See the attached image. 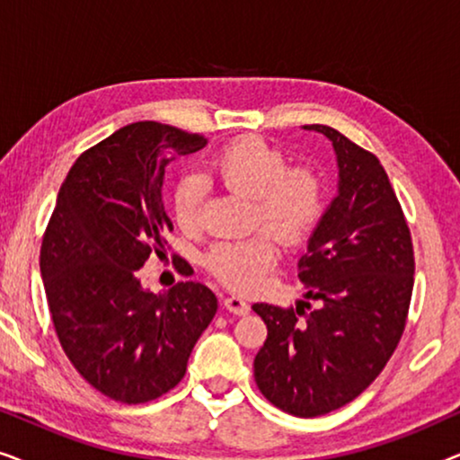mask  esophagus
<instances>
[{
	"label": "esophagus",
	"instance_id": "obj_1",
	"mask_svg": "<svg viewBox=\"0 0 460 460\" xmlns=\"http://www.w3.org/2000/svg\"><path fill=\"white\" fill-rule=\"evenodd\" d=\"M224 307L230 314H236V316H247V314L251 312V305L244 299H241V297H226L224 299Z\"/></svg>",
	"mask_w": 460,
	"mask_h": 460
}]
</instances>
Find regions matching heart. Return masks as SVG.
Segmentation results:
<instances>
[{
	"label": "heart",
	"instance_id": "1",
	"mask_svg": "<svg viewBox=\"0 0 460 460\" xmlns=\"http://www.w3.org/2000/svg\"><path fill=\"white\" fill-rule=\"evenodd\" d=\"M288 166L287 155L261 137H243L219 150L211 172L226 188L253 199V222L263 224L282 243L304 241L324 211V180L307 165ZM207 186L199 175L181 178L173 190L175 222L194 232ZM207 268L234 291H253L279 261L274 236L255 232L247 238L219 241L207 253Z\"/></svg>",
	"mask_w": 460,
	"mask_h": 460
}]
</instances>
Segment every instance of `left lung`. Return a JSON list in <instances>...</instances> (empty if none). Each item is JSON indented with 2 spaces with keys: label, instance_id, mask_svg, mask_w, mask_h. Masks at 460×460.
<instances>
[{
  "label": "left lung",
  "instance_id": "left-lung-1",
  "mask_svg": "<svg viewBox=\"0 0 460 460\" xmlns=\"http://www.w3.org/2000/svg\"><path fill=\"white\" fill-rule=\"evenodd\" d=\"M337 155V197L299 260V280L318 307L255 304L268 326L255 383L295 417H320L349 404L398 348L414 285L411 230L379 159L329 125Z\"/></svg>",
  "mask_w": 460,
  "mask_h": 460
}]
</instances>
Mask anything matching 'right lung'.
Segmentation results:
<instances>
[{"instance_id": "right-lung-1", "label": "right lung", "mask_w": 460, "mask_h": 460, "mask_svg": "<svg viewBox=\"0 0 460 460\" xmlns=\"http://www.w3.org/2000/svg\"><path fill=\"white\" fill-rule=\"evenodd\" d=\"M205 144L172 125H125L75 161L43 234L40 266L62 349L92 387L123 404L178 385L217 312L200 282L155 295L137 279L173 230L161 200L165 167ZM175 263L184 272L186 261Z\"/></svg>"}]
</instances>
